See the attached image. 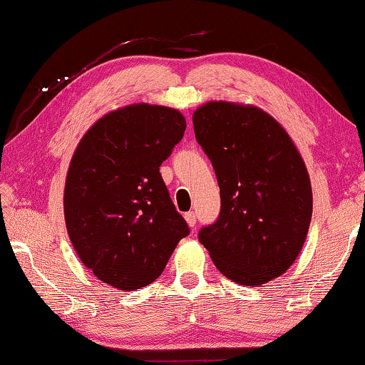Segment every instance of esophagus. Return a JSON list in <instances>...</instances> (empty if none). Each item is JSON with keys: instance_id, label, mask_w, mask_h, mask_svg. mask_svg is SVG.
I'll return each instance as SVG.
<instances>
[{"instance_id": "34e87169", "label": "esophagus", "mask_w": 365, "mask_h": 365, "mask_svg": "<svg viewBox=\"0 0 365 365\" xmlns=\"http://www.w3.org/2000/svg\"><path fill=\"white\" fill-rule=\"evenodd\" d=\"M185 221H187V224L190 225V227H195L196 225V214L193 212V211H188V212H185Z\"/></svg>"}]
</instances>
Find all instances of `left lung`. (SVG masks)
<instances>
[{
	"instance_id": "left-lung-1",
	"label": "left lung",
	"mask_w": 365,
	"mask_h": 365,
	"mask_svg": "<svg viewBox=\"0 0 365 365\" xmlns=\"http://www.w3.org/2000/svg\"><path fill=\"white\" fill-rule=\"evenodd\" d=\"M193 128L221 190L217 221L198 239L230 281L266 284L296 262L307 237V167L286 130L258 107L207 102L195 110Z\"/></svg>"
}]
</instances>
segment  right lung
<instances>
[{"instance_id": "obj_1", "label": "right lung", "mask_w": 365, "mask_h": 365, "mask_svg": "<svg viewBox=\"0 0 365 365\" xmlns=\"http://www.w3.org/2000/svg\"><path fill=\"white\" fill-rule=\"evenodd\" d=\"M175 108L133 103L79 141L65 183V221L81 262L120 291L151 284L190 234L159 167L183 138Z\"/></svg>"}]
</instances>
